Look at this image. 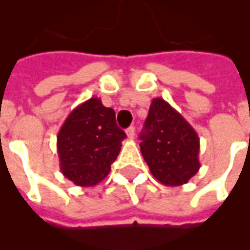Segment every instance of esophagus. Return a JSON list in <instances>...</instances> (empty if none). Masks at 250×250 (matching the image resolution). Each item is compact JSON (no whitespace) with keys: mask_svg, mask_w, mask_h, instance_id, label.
<instances>
[{"mask_svg":"<svg viewBox=\"0 0 250 250\" xmlns=\"http://www.w3.org/2000/svg\"><path fill=\"white\" fill-rule=\"evenodd\" d=\"M125 133H127V137H128L129 140H132L133 137H135V128L133 127H128Z\"/></svg>","mask_w":250,"mask_h":250,"instance_id":"obj_1","label":"esophagus"}]
</instances>
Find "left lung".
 <instances>
[{
  "mask_svg": "<svg viewBox=\"0 0 250 250\" xmlns=\"http://www.w3.org/2000/svg\"><path fill=\"white\" fill-rule=\"evenodd\" d=\"M140 140L150 172L165 186H183L200 170L197 132L164 98L152 100Z\"/></svg>",
  "mask_w": 250,
  "mask_h": 250,
  "instance_id": "left-lung-1",
  "label": "left lung"
}]
</instances>
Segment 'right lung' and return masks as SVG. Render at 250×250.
Wrapping results in <instances>:
<instances>
[{"instance_id": "1", "label": "right lung", "mask_w": 250, "mask_h": 250, "mask_svg": "<svg viewBox=\"0 0 250 250\" xmlns=\"http://www.w3.org/2000/svg\"><path fill=\"white\" fill-rule=\"evenodd\" d=\"M125 137L111 107L97 97L86 100L70 113L57 136L61 172L76 186H96L109 175Z\"/></svg>"}]
</instances>
